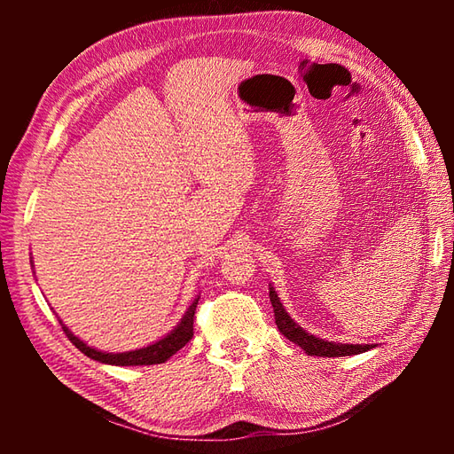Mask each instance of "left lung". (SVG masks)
I'll list each match as a JSON object with an SVG mask.
<instances>
[{"instance_id": "obj_1", "label": "left lung", "mask_w": 454, "mask_h": 454, "mask_svg": "<svg viewBox=\"0 0 454 454\" xmlns=\"http://www.w3.org/2000/svg\"><path fill=\"white\" fill-rule=\"evenodd\" d=\"M269 298H271L273 304V312H275V324L281 333L291 340L293 343L301 345L302 349L308 355H316V356H347V355H359L363 351L372 349V345H349V343H333V341H324L320 337H314L302 330L291 316L285 312V308L278 301V296L275 293V288H269Z\"/></svg>"}]
</instances>
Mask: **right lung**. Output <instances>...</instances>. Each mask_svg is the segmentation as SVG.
Returning a JSON list of instances; mask_svg holds the SVG:
<instances>
[{
	"instance_id": "add662e5",
	"label": "right lung",
	"mask_w": 454,
	"mask_h": 454,
	"mask_svg": "<svg viewBox=\"0 0 454 454\" xmlns=\"http://www.w3.org/2000/svg\"><path fill=\"white\" fill-rule=\"evenodd\" d=\"M199 304V296L192 301L189 306V310L185 316L181 317V322L177 324L176 330H171L166 337H161L160 341L152 343L148 347H142V349L137 351H127V353H103L93 349L88 343H83L78 340L67 327L62 324V330L78 349L88 355L90 359L99 361V363H107V364H117V366H138V364H160L166 363L171 355H176L181 347H185L192 340V320H195V308Z\"/></svg>"
}]
</instances>
